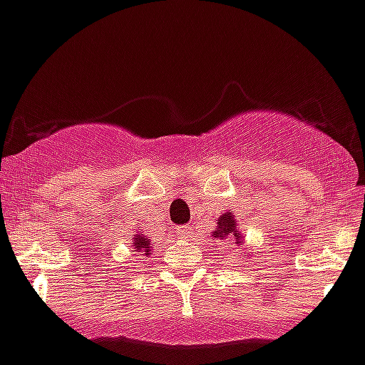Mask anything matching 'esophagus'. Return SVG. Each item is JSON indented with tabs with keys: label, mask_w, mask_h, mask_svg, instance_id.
I'll return each mask as SVG.
<instances>
[{
	"label": "esophagus",
	"mask_w": 365,
	"mask_h": 365,
	"mask_svg": "<svg viewBox=\"0 0 365 365\" xmlns=\"http://www.w3.org/2000/svg\"><path fill=\"white\" fill-rule=\"evenodd\" d=\"M176 233H178L180 239H183V240L191 239V227H189V226H180V227H176Z\"/></svg>",
	"instance_id": "esophagus-1"
}]
</instances>
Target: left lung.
Segmentation results:
<instances>
[{"label": "left lung", "mask_w": 365, "mask_h": 365, "mask_svg": "<svg viewBox=\"0 0 365 365\" xmlns=\"http://www.w3.org/2000/svg\"><path fill=\"white\" fill-rule=\"evenodd\" d=\"M213 239L226 240L230 239V246H235V250H239L240 253H244V239L239 233V227H237V218L235 215L227 211V213H222L218 217L217 222V230L213 231ZM248 255V253H246Z\"/></svg>", "instance_id": "1"}]
</instances>
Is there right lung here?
<instances>
[{"label": "right lung", "instance_id": "1", "mask_svg": "<svg viewBox=\"0 0 365 365\" xmlns=\"http://www.w3.org/2000/svg\"><path fill=\"white\" fill-rule=\"evenodd\" d=\"M132 248H134V252L145 255V257L152 255V242L147 235H143V231L138 233V235H132Z\"/></svg>", "mask_w": 365, "mask_h": 365}]
</instances>
